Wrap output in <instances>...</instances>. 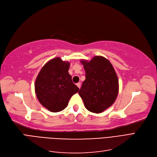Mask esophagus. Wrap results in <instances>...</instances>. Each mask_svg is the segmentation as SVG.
Listing matches in <instances>:
<instances>
[{
	"label": "esophagus",
	"mask_w": 157,
	"mask_h": 157,
	"mask_svg": "<svg viewBox=\"0 0 157 157\" xmlns=\"http://www.w3.org/2000/svg\"><path fill=\"white\" fill-rule=\"evenodd\" d=\"M76 85L78 86V87L79 89L80 86H81V83H76Z\"/></svg>",
	"instance_id": "1"
}]
</instances>
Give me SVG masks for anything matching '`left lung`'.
Wrapping results in <instances>:
<instances>
[{"mask_svg": "<svg viewBox=\"0 0 157 157\" xmlns=\"http://www.w3.org/2000/svg\"><path fill=\"white\" fill-rule=\"evenodd\" d=\"M86 79L79 95L88 111L100 113L111 107L117 99L119 83L118 76L110 61L103 56H94L88 61L81 60Z\"/></svg>", "mask_w": 157, "mask_h": 157, "instance_id": "1", "label": "left lung"}]
</instances>
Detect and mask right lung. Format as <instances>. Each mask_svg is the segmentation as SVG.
I'll return each mask as SVG.
<instances>
[{
	"instance_id": "right-lung-1",
	"label": "right lung",
	"mask_w": 157,
	"mask_h": 157,
	"mask_svg": "<svg viewBox=\"0 0 157 157\" xmlns=\"http://www.w3.org/2000/svg\"><path fill=\"white\" fill-rule=\"evenodd\" d=\"M69 67V62L56 57L46 63L37 75L35 82L37 98L51 112L65 109L71 97L79 91L68 72Z\"/></svg>"
}]
</instances>
